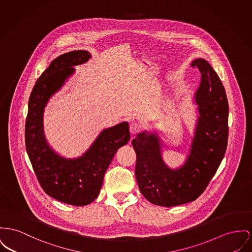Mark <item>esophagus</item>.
<instances>
[{"label": "esophagus", "instance_id": "obj_1", "mask_svg": "<svg viewBox=\"0 0 252 252\" xmlns=\"http://www.w3.org/2000/svg\"><path fill=\"white\" fill-rule=\"evenodd\" d=\"M140 128H141V124L140 123H138V122L130 123V125H129V131H130V133L132 134V135L137 133L140 130Z\"/></svg>", "mask_w": 252, "mask_h": 252}]
</instances>
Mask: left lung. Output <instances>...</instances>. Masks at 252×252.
Segmentation results:
<instances>
[{
  "mask_svg": "<svg viewBox=\"0 0 252 252\" xmlns=\"http://www.w3.org/2000/svg\"><path fill=\"white\" fill-rule=\"evenodd\" d=\"M201 73L193 96L197 118L187 159L176 168L163 161V141L156 131H143L132 140L135 175L144 197L153 205L175 207L195 201L207 189L225 153L228 103L219 76L207 60L192 61Z\"/></svg>",
  "mask_w": 252,
  "mask_h": 252,
  "instance_id": "left-lung-1",
  "label": "left lung"
}]
</instances>
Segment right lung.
I'll return each mask as SVG.
<instances>
[{
	"mask_svg": "<svg viewBox=\"0 0 252 252\" xmlns=\"http://www.w3.org/2000/svg\"><path fill=\"white\" fill-rule=\"evenodd\" d=\"M91 58L89 51L75 50L60 55L37 80L29 101L26 148L37 179L50 197L72 206H87L99 195L104 176L119 148L130 140L127 122L104 128L88 150L65 158L48 144L44 131V111L49 99L75 73V65Z\"/></svg>",
	"mask_w": 252,
	"mask_h": 252,
	"instance_id": "obj_1",
	"label": "right lung"
}]
</instances>
